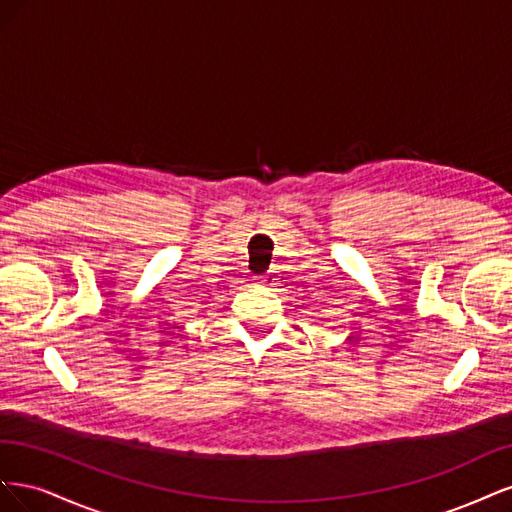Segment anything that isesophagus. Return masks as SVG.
I'll return each mask as SVG.
<instances>
[{"label":"esophagus","mask_w":512,"mask_h":512,"mask_svg":"<svg viewBox=\"0 0 512 512\" xmlns=\"http://www.w3.org/2000/svg\"><path fill=\"white\" fill-rule=\"evenodd\" d=\"M258 286H269L271 284V280H269V275H262V277H258V282H256Z\"/></svg>","instance_id":"1"}]
</instances>
